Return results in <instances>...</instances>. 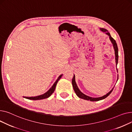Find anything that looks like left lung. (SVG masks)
Listing matches in <instances>:
<instances>
[{
  "mask_svg": "<svg viewBox=\"0 0 132 132\" xmlns=\"http://www.w3.org/2000/svg\"><path fill=\"white\" fill-rule=\"evenodd\" d=\"M100 30L102 31L105 32V34L106 35H108V36H109L110 38V39L111 40V42H112L113 46V47L114 49V52H115V56H116V64L117 65L118 64V46H117V44L116 43V40L114 39L111 36L109 32H108V31L105 29L103 28H101ZM72 86H73V89L76 93V95L78 96L79 97L84 99V100H88V101H100V100H101L103 99H104L105 98H106V97H108L109 96L110 94L112 92V91L113 90V89L110 92L108 93V94H106L105 95L102 96V97H97V98H93V97H91L89 96H88L82 93H81L80 90L78 89V87L77 86V84L76 83L75 81V75L73 76V78L72 79Z\"/></svg>",
  "mask_w": 132,
  "mask_h": 132,
  "instance_id": "left-lung-1",
  "label": "left lung"
}]
</instances>
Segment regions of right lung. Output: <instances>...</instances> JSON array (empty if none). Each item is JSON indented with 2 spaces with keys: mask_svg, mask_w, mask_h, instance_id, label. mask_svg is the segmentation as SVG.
<instances>
[{
  "mask_svg": "<svg viewBox=\"0 0 132 132\" xmlns=\"http://www.w3.org/2000/svg\"><path fill=\"white\" fill-rule=\"evenodd\" d=\"M62 75H61L59 77L58 79H57V80L55 81V82L54 84V85H53V86L49 89V90H48L47 92L45 93L44 94H43L42 95H39V96H35V97H24L26 98L29 99V100H42V99H44V98H46L48 97H50L53 93L55 90L56 86V84L57 82H58V81L60 80V79L61 78V77Z\"/></svg>",
  "mask_w": 132,
  "mask_h": 132,
  "instance_id": "right-lung-1",
  "label": "right lung"
}]
</instances>
